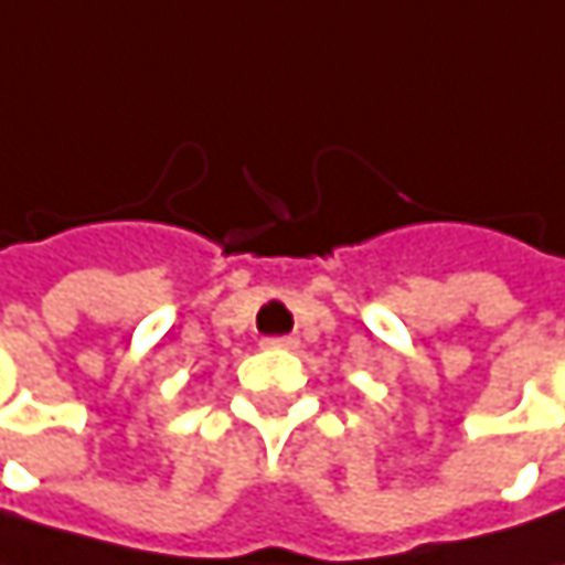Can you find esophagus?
<instances>
[{
	"label": "esophagus",
	"mask_w": 565,
	"mask_h": 565,
	"mask_svg": "<svg viewBox=\"0 0 565 565\" xmlns=\"http://www.w3.org/2000/svg\"><path fill=\"white\" fill-rule=\"evenodd\" d=\"M264 345H267V349H298V339L295 337H270V339H264Z\"/></svg>",
	"instance_id": "obj_1"
}]
</instances>
